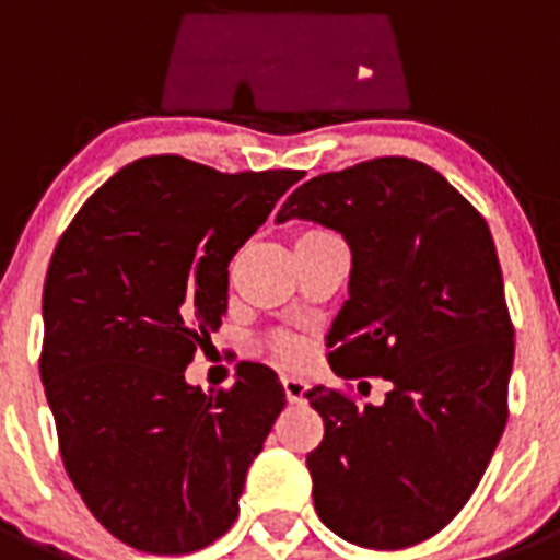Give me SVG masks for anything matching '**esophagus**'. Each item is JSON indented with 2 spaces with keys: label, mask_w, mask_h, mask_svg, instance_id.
<instances>
[{
  "label": "esophagus",
  "mask_w": 560,
  "mask_h": 560,
  "mask_svg": "<svg viewBox=\"0 0 560 560\" xmlns=\"http://www.w3.org/2000/svg\"><path fill=\"white\" fill-rule=\"evenodd\" d=\"M283 389L291 404H300V400H305V393H308V381L300 378V375H283Z\"/></svg>",
  "instance_id": "esophagus-1"
}]
</instances>
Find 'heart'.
<instances>
[{
  "mask_svg": "<svg viewBox=\"0 0 560 560\" xmlns=\"http://www.w3.org/2000/svg\"><path fill=\"white\" fill-rule=\"evenodd\" d=\"M275 350H277V355H280V359L296 361L300 355L305 353V341L300 339V336H294V334H277L275 336Z\"/></svg>",
  "mask_w": 560,
  "mask_h": 560,
  "instance_id": "1",
  "label": "heart"
}]
</instances>
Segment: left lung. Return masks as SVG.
Returning <instances> with one entry per match:
<instances>
[{
  "label": "left lung",
  "instance_id": "obj_1",
  "mask_svg": "<svg viewBox=\"0 0 560 560\" xmlns=\"http://www.w3.org/2000/svg\"><path fill=\"white\" fill-rule=\"evenodd\" d=\"M289 219L341 232L353 255L328 334L334 373L389 381L378 407L305 393L325 420L308 454L316 513L370 550L427 541L477 491L508 423L513 323L491 230L407 156L314 176L277 212V224Z\"/></svg>",
  "mask_w": 560,
  "mask_h": 560
}]
</instances>
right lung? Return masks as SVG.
Wrapping results in <instances>:
<instances>
[{
	"label": "right lung",
	"instance_id": "obj_1",
	"mask_svg": "<svg viewBox=\"0 0 560 560\" xmlns=\"http://www.w3.org/2000/svg\"><path fill=\"white\" fill-rule=\"evenodd\" d=\"M300 179L145 156L89 196L52 252L38 368L63 468L133 550L185 556L235 522L283 384L244 361L230 389L205 395L185 368L219 330L232 255Z\"/></svg>",
	"mask_w": 560,
	"mask_h": 560
}]
</instances>
